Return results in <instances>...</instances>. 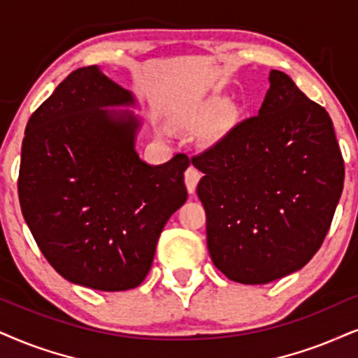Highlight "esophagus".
<instances>
[{
	"label": "esophagus",
	"instance_id": "esophagus-1",
	"mask_svg": "<svg viewBox=\"0 0 358 358\" xmlns=\"http://www.w3.org/2000/svg\"><path fill=\"white\" fill-rule=\"evenodd\" d=\"M201 179V172L197 169H194V167H189V169L184 172V180H186V187L189 194H194L196 192V187H197V182H199Z\"/></svg>",
	"mask_w": 358,
	"mask_h": 358
}]
</instances>
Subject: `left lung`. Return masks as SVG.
Masks as SVG:
<instances>
[{"mask_svg": "<svg viewBox=\"0 0 358 358\" xmlns=\"http://www.w3.org/2000/svg\"><path fill=\"white\" fill-rule=\"evenodd\" d=\"M257 116L192 157L204 172L210 259L227 279L267 284L314 257L343 189L332 119L285 73L272 69Z\"/></svg>", "mask_w": 358, "mask_h": 358, "instance_id": "1", "label": "left lung"}]
</instances>
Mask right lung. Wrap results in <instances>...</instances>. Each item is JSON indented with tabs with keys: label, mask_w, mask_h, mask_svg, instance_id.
Wrapping results in <instances>:
<instances>
[{
	"label": "right lung",
	"mask_w": 358,
	"mask_h": 358,
	"mask_svg": "<svg viewBox=\"0 0 358 358\" xmlns=\"http://www.w3.org/2000/svg\"><path fill=\"white\" fill-rule=\"evenodd\" d=\"M132 94L87 66L31 114L21 148V213L52 268L104 292L138 287L166 222L187 199L186 154L149 166L134 149L141 121L108 106Z\"/></svg>",
	"instance_id": "obj_1"
}]
</instances>
